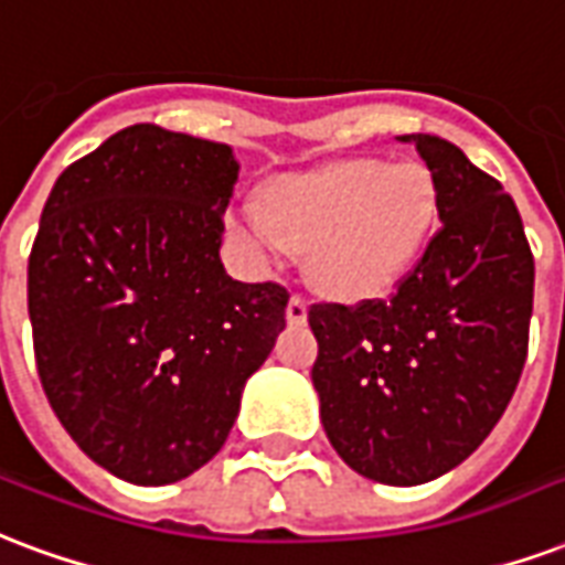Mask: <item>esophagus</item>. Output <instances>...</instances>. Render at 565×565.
<instances>
[{
	"label": "esophagus",
	"instance_id": "1",
	"mask_svg": "<svg viewBox=\"0 0 565 565\" xmlns=\"http://www.w3.org/2000/svg\"><path fill=\"white\" fill-rule=\"evenodd\" d=\"M287 323L290 326L308 323V302H305L302 296H290V302H287Z\"/></svg>",
	"mask_w": 565,
	"mask_h": 565
}]
</instances>
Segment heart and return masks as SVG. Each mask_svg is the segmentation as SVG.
Listing matches in <instances>:
<instances>
[{"instance_id": "obj_1", "label": "heart", "mask_w": 565, "mask_h": 565, "mask_svg": "<svg viewBox=\"0 0 565 565\" xmlns=\"http://www.w3.org/2000/svg\"><path fill=\"white\" fill-rule=\"evenodd\" d=\"M440 221V191L416 161L344 158L271 179L233 221L254 257L308 250V281L338 302H367L398 287Z\"/></svg>"}]
</instances>
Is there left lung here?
<instances>
[{
    "mask_svg": "<svg viewBox=\"0 0 565 565\" xmlns=\"http://www.w3.org/2000/svg\"><path fill=\"white\" fill-rule=\"evenodd\" d=\"M440 191L443 227L388 299L311 305L320 419L359 476L422 484L491 434L524 371L533 250L515 200L434 134H404Z\"/></svg>",
    "mask_w": 565,
    "mask_h": 565,
    "instance_id": "obj_1",
    "label": "left lung"
}]
</instances>
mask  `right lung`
Wrapping results in <instances>:
<instances>
[{"label":"right lung","instance_id":"obj_1","mask_svg":"<svg viewBox=\"0 0 565 565\" xmlns=\"http://www.w3.org/2000/svg\"><path fill=\"white\" fill-rule=\"evenodd\" d=\"M233 149L131 125L62 170L29 254V320L71 440L134 484L212 461L287 320L281 284L221 263Z\"/></svg>","mask_w":565,"mask_h":565}]
</instances>
